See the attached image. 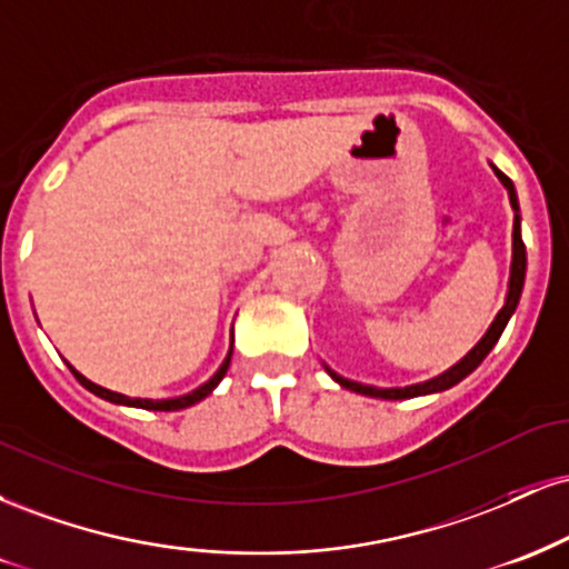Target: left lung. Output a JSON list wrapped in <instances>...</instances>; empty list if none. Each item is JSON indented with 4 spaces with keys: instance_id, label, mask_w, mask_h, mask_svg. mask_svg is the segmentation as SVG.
I'll return each mask as SVG.
<instances>
[{
    "instance_id": "1",
    "label": "left lung",
    "mask_w": 569,
    "mask_h": 569,
    "mask_svg": "<svg viewBox=\"0 0 569 569\" xmlns=\"http://www.w3.org/2000/svg\"><path fill=\"white\" fill-rule=\"evenodd\" d=\"M495 173H498V179L502 181V187L508 189V198H511V206L516 211L513 217V262H511V280H508V297H506V305H502V310L495 316L492 326L487 329V335L479 339V345L468 352L462 361H457L452 369H447L443 375L433 377V380L428 382H420V385H409V388H371V385H361V382H352V380H345V377L335 375V371L329 369V375L335 377V380L342 385V388L348 390H356V393L361 396H371V398H388V401H401V398H415V396H428V393H441V390L452 388L460 380H466L471 371L479 367L481 361L489 356V350L498 345V339L502 335V329H506L508 318L513 316L516 305H519V297H521V289H525V272H527V251H525V240H521V221H519V202H516V189H513V181L508 179L506 173H500L498 168H495Z\"/></svg>"
}]
</instances>
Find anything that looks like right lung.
Instances as JSON below:
<instances>
[{
    "label": "right lung",
    "mask_w": 569,
    "mask_h": 569,
    "mask_svg": "<svg viewBox=\"0 0 569 569\" xmlns=\"http://www.w3.org/2000/svg\"><path fill=\"white\" fill-rule=\"evenodd\" d=\"M230 358H232V348H230V352H227L224 363H221L217 375H213L211 380H208L206 385H200L198 390H192V393H187V396H179V398H162V401H152V398H128V396H122V393H114V390H107V388H101V385L90 382L88 377H82L80 371H77V369H71V367H69V369L74 371V377H77V380H80L82 388H88L90 393H96V396L107 398V401H112V403H126V407H139V409H152V411H176V409H187V407H192V403L202 401V398H206L208 393H211V390L217 388V385L221 382V377L227 375V369H230Z\"/></svg>",
    "instance_id": "add662e5"
}]
</instances>
